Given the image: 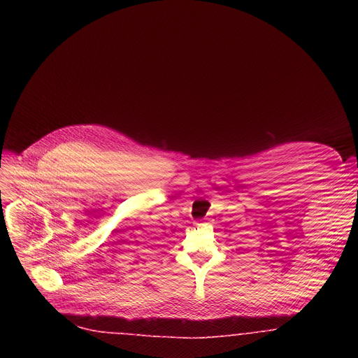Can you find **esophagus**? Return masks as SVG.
Returning a JSON list of instances; mask_svg holds the SVG:
<instances>
[{"instance_id":"1","label":"esophagus","mask_w":358,"mask_h":358,"mask_svg":"<svg viewBox=\"0 0 358 358\" xmlns=\"http://www.w3.org/2000/svg\"><path fill=\"white\" fill-rule=\"evenodd\" d=\"M196 224H199V223H196Z\"/></svg>"}]
</instances>
